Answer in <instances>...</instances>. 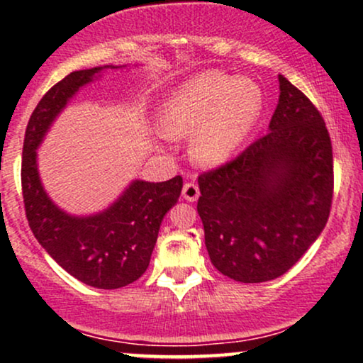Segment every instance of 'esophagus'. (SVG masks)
Here are the masks:
<instances>
[{
  "label": "esophagus",
  "mask_w": 363,
  "mask_h": 363,
  "mask_svg": "<svg viewBox=\"0 0 363 363\" xmlns=\"http://www.w3.org/2000/svg\"><path fill=\"white\" fill-rule=\"evenodd\" d=\"M182 198L186 201H196L199 198V187L194 182H186L184 187H182Z\"/></svg>",
  "instance_id": "obj_1"
}]
</instances>
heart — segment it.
I'll use <instances>...</instances> for the list:
<instances>
[{
  "instance_id": "heart-1",
  "label": "heart",
  "mask_w": 363,
  "mask_h": 363,
  "mask_svg": "<svg viewBox=\"0 0 363 363\" xmlns=\"http://www.w3.org/2000/svg\"><path fill=\"white\" fill-rule=\"evenodd\" d=\"M261 109L256 82L205 72L170 94L158 114V126L169 138L194 135L191 148L196 160L220 164L251 133Z\"/></svg>"
}]
</instances>
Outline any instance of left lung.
<instances>
[{"instance_id":"obj_1","label":"left lung","mask_w":363,"mask_h":363,"mask_svg":"<svg viewBox=\"0 0 363 363\" xmlns=\"http://www.w3.org/2000/svg\"><path fill=\"white\" fill-rule=\"evenodd\" d=\"M269 131L198 177V213L213 266L240 283L286 273L326 227L333 147L320 112L285 77Z\"/></svg>"}]
</instances>
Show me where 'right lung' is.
I'll list each match as a JSON object with an SVG mask.
<instances>
[{
    "instance_id": "right-lung-1",
    "label": "right lung",
    "mask_w": 363,
    "mask_h": 363,
    "mask_svg": "<svg viewBox=\"0 0 363 363\" xmlns=\"http://www.w3.org/2000/svg\"><path fill=\"white\" fill-rule=\"evenodd\" d=\"M104 68L69 73L37 104L25 129L22 193L32 234L49 256L85 285L114 290L147 272L162 220L181 196L182 177L133 181L114 205L91 216L65 213L45 194L37 170V147L69 99Z\"/></svg>"
}]
</instances>
